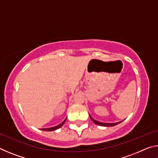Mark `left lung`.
Instances as JSON below:
<instances>
[{
  "instance_id": "8db88e82",
  "label": "left lung",
  "mask_w": 158,
  "mask_h": 158,
  "mask_svg": "<svg viewBox=\"0 0 158 158\" xmlns=\"http://www.w3.org/2000/svg\"><path fill=\"white\" fill-rule=\"evenodd\" d=\"M90 119L92 120V121L96 125H100V126H105V127H110V126H114V125H116L118 124L121 123L122 121H120L118 123H102V122H99L98 121H96L94 118H93L90 116V115L89 114Z\"/></svg>"
}]
</instances>
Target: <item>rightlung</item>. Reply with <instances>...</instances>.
Wrapping results in <instances>:
<instances>
[{
	"instance_id": "1",
	"label": "right lung",
	"mask_w": 158,
	"mask_h": 158,
	"mask_svg": "<svg viewBox=\"0 0 158 158\" xmlns=\"http://www.w3.org/2000/svg\"><path fill=\"white\" fill-rule=\"evenodd\" d=\"M66 119H67V118H66L64 120V121L61 123L60 124H59L58 125H56V126H55V127H49V128H43V129H42V130H44V131H54V130H57V129H58V128H60V127H61L63 125V124L65 123V121H66Z\"/></svg>"
}]
</instances>
